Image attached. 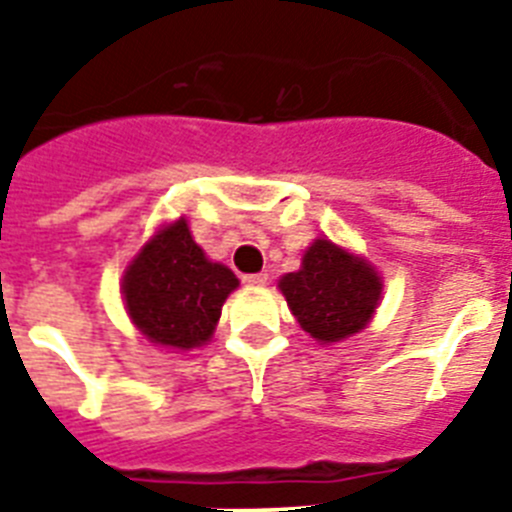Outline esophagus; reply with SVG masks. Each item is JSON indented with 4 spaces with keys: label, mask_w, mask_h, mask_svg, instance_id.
Listing matches in <instances>:
<instances>
[{
    "label": "esophagus",
    "mask_w": 512,
    "mask_h": 512,
    "mask_svg": "<svg viewBox=\"0 0 512 512\" xmlns=\"http://www.w3.org/2000/svg\"><path fill=\"white\" fill-rule=\"evenodd\" d=\"M242 283L249 286V289H260V286L268 283V273H249V276L242 278Z\"/></svg>",
    "instance_id": "obj_1"
}]
</instances>
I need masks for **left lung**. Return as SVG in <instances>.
<instances>
[{
    "label": "left lung",
    "mask_w": 512,
    "mask_h": 512,
    "mask_svg": "<svg viewBox=\"0 0 512 512\" xmlns=\"http://www.w3.org/2000/svg\"><path fill=\"white\" fill-rule=\"evenodd\" d=\"M278 289L304 333L320 343H336L367 328L380 304L382 281L364 257L330 239H315L302 268L286 273Z\"/></svg>",
    "instance_id": "obj_1"
}]
</instances>
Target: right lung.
<instances>
[{
	"label": "right lung",
	"instance_id": "right-lung-1",
	"mask_svg": "<svg viewBox=\"0 0 512 512\" xmlns=\"http://www.w3.org/2000/svg\"><path fill=\"white\" fill-rule=\"evenodd\" d=\"M239 278L210 263L184 218L150 236L122 278L124 307L150 343L190 351L210 341Z\"/></svg>",
	"mask_w": 512,
	"mask_h": 512
}]
</instances>
